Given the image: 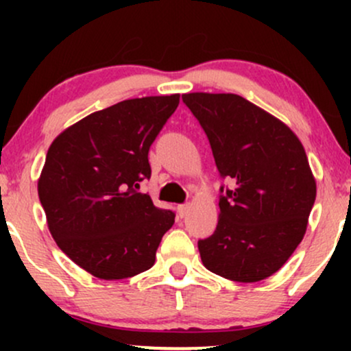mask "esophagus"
<instances>
[{"label": "esophagus", "instance_id": "34e87169", "mask_svg": "<svg viewBox=\"0 0 351 351\" xmlns=\"http://www.w3.org/2000/svg\"><path fill=\"white\" fill-rule=\"evenodd\" d=\"M188 211H189V204H188V203H186V204H181V206H178V216H180V217L186 216Z\"/></svg>", "mask_w": 351, "mask_h": 351}]
</instances>
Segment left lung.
I'll use <instances>...</instances> for the list:
<instances>
[{"mask_svg": "<svg viewBox=\"0 0 351 351\" xmlns=\"http://www.w3.org/2000/svg\"><path fill=\"white\" fill-rule=\"evenodd\" d=\"M221 178L216 231L198 241L208 271L236 282L267 279L304 239L317 184L300 140L279 119L236 94H184Z\"/></svg>", "mask_w": 351, "mask_h": 351, "instance_id": "left-lung-1", "label": "left lung"}]
</instances>
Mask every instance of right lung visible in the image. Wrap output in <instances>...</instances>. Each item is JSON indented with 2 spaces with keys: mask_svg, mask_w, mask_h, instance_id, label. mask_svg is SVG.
<instances>
[{
  "mask_svg": "<svg viewBox=\"0 0 351 351\" xmlns=\"http://www.w3.org/2000/svg\"><path fill=\"white\" fill-rule=\"evenodd\" d=\"M180 95L130 99L94 112L56 136L38 181L39 201L60 251L104 280L155 264L175 213L138 193L148 152Z\"/></svg>",
  "mask_w": 351,
  "mask_h": 351,
  "instance_id": "right-lung-1",
  "label": "right lung"
}]
</instances>
